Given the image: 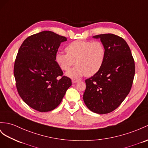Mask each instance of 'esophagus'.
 Wrapping results in <instances>:
<instances>
[{
	"instance_id": "34e87169",
	"label": "esophagus",
	"mask_w": 148,
	"mask_h": 148,
	"mask_svg": "<svg viewBox=\"0 0 148 148\" xmlns=\"http://www.w3.org/2000/svg\"><path fill=\"white\" fill-rule=\"evenodd\" d=\"M78 81H79L78 80H75V79H73V80H72V82H73V84H75V83L77 82Z\"/></svg>"
}]
</instances>
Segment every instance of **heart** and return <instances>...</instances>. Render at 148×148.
<instances>
[{"label": "heart", "instance_id": "1", "mask_svg": "<svg viewBox=\"0 0 148 148\" xmlns=\"http://www.w3.org/2000/svg\"><path fill=\"white\" fill-rule=\"evenodd\" d=\"M66 51L67 54L56 53V62L64 71H69L75 64L77 66L67 73V76L74 79L97 74L103 67L106 56V49L100 41L75 40L67 45Z\"/></svg>", "mask_w": 148, "mask_h": 148}]
</instances>
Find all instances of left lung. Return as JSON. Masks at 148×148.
Segmentation results:
<instances>
[{
  "mask_svg": "<svg viewBox=\"0 0 148 148\" xmlns=\"http://www.w3.org/2000/svg\"><path fill=\"white\" fill-rule=\"evenodd\" d=\"M101 39L106 49L103 67L86 80L83 99L90 111L103 114L115 110L131 89L135 64L130 48L122 37L112 34L93 36Z\"/></svg>",
  "mask_w": 148,
  "mask_h": 148,
  "instance_id": "obj_1",
  "label": "left lung"
}]
</instances>
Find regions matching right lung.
<instances>
[{
  "instance_id": "1",
  "label": "right lung",
  "mask_w": 148,
  "mask_h": 148,
  "mask_svg": "<svg viewBox=\"0 0 148 148\" xmlns=\"http://www.w3.org/2000/svg\"><path fill=\"white\" fill-rule=\"evenodd\" d=\"M66 40L45 31L28 37L18 49L14 68L16 88L22 100L36 111L56 108L72 84L55 60L60 43Z\"/></svg>"
}]
</instances>
